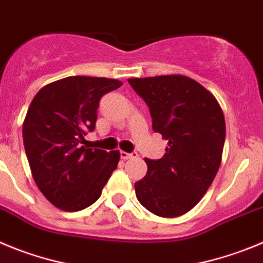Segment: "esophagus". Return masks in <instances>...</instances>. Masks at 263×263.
Instances as JSON below:
<instances>
[{"label":"esophagus","mask_w":263,"mask_h":263,"mask_svg":"<svg viewBox=\"0 0 263 263\" xmlns=\"http://www.w3.org/2000/svg\"><path fill=\"white\" fill-rule=\"evenodd\" d=\"M120 157H122L123 160H129V158L137 157V153L136 152L128 153V152H124V151H120Z\"/></svg>","instance_id":"obj_1"}]
</instances>
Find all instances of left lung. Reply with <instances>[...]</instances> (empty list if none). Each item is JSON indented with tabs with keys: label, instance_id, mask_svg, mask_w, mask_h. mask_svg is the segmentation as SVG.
Here are the masks:
<instances>
[{
	"label": "left lung",
	"instance_id": "left-lung-1",
	"mask_svg": "<svg viewBox=\"0 0 263 263\" xmlns=\"http://www.w3.org/2000/svg\"><path fill=\"white\" fill-rule=\"evenodd\" d=\"M148 105L152 128L167 140L165 155L145 158L148 172L135 183L137 200L152 214L176 217L202 199L220 166L226 120L216 98L184 76L129 79Z\"/></svg>",
	"mask_w": 263,
	"mask_h": 263
}]
</instances>
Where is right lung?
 I'll use <instances>...</instances> for the list:
<instances>
[{"label":"right lung","instance_id":"right-lung-1","mask_svg":"<svg viewBox=\"0 0 263 263\" xmlns=\"http://www.w3.org/2000/svg\"><path fill=\"white\" fill-rule=\"evenodd\" d=\"M122 86L118 80L72 76L40 89L23 123L32 177L47 199L64 211H81L98 199L119 162V151L87 148L99 101Z\"/></svg>","mask_w":263,"mask_h":263}]
</instances>
